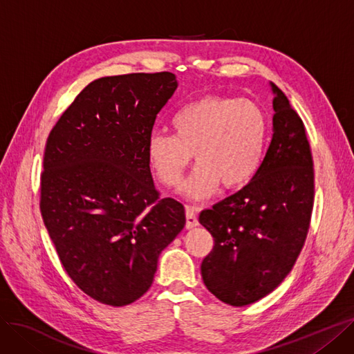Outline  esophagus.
<instances>
[{"instance_id":"1","label":"esophagus","mask_w":354,"mask_h":354,"mask_svg":"<svg viewBox=\"0 0 354 354\" xmlns=\"http://www.w3.org/2000/svg\"><path fill=\"white\" fill-rule=\"evenodd\" d=\"M185 217H187V223H185V227L187 229H194L198 226V218H197V213H195V210L192 207H187L185 208Z\"/></svg>"}]
</instances>
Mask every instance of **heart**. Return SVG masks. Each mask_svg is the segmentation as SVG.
<instances>
[{
	"label": "heart",
	"instance_id": "b5f03b06",
	"mask_svg": "<svg viewBox=\"0 0 354 354\" xmlns=\"http://www.w3.org/2000/svg\"><path fill=\"white\" fill-rule=\"evenodd\" d=\"M170 124L174 136L149 137V163L160 184L175 187L194 154L197 166L179 188L188 200L210 198L220 184L226 189L242 188L258 172L268 121L255 102L205 95L180 106Z\"/></svg>",
	"mask_w": 354,
	"mask_h": 354
}]
</instances>
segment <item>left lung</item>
<instances>
[{"label":"left lung","mask_w":354,"mask_h":354,"mask_svg":"<svg viewBox=\"0 0 354 354\" xmlns=\"http://www.w3.org/2000/svg\"><path fill=\"white\" fill-rule=\"evenodd\" d=\"M272 138L258 172L236 194L200 214L214 246L204 284L232 306L251 305L286 279L302 251L313 207V162L305 125L271 83Z\"/></svg>","instance_id":"obj_1"}]
</instances>
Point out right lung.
<instances>
[{
  "label": "right lung",
  "mask_w": 354,
  "mask_h": 354,
  "mask_svg": "<svg viewBox=\"0 0 354 354\" xmlns=\"http://www.w3.org/2000/svg\"><path fill=\"white\" fill-rule=\"evenodd\" d=\"M178 87L172 73L102 77L52 128L41 213L64 270L87 296L125 306L146 293L157 259L185 226V208L159 198L147 141Z\"/></svg>",
  "instance_id": "right-lung-1"
}]
</instances>
